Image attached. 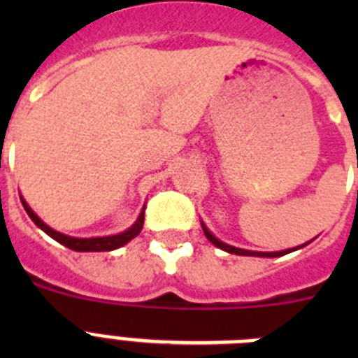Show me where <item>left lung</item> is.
Here are the masks:
<instances>
[{
    "instance_id": "1",
    "label": "left lung",
    "mask_w": 358,
    "mask_h": 358,
    "mask_svg": "<svg viewBox=\"0 0 358 358\" xmlns=\"http://www.w3.org/2000/svg\"><path fill=\"white\" fill-rule=\"evenodd\" d=\"M202 224V231H204V235H206V238L210 240L213 245H217L218 249H222V251L226 252H231V255H240V256H262V258H276V256H283V255H289V252L292 251H297V249L305 248L306 243H303V245H299V248H294V249H285V251H276V252H258V251H248V249H240V248H233V245H229V243H224L220 242V240L217 238V236L211 233L210 229H208L206 226H204V222Z\"/></svg>"
}]
</instances>
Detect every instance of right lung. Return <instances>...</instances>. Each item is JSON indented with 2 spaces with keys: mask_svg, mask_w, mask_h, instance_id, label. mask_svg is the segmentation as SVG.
Segmentation results:
<instances>
[{
  "mask_svg": "<svg viewBox=\"0 0 358 358\" xmlns=\"http://www.w3.org/2000/svg\"><path fill=\"white\" fill-rule=\"evenodd\" d=\"M21 202H23V208L27 210L28 217L36 222L37 227H41V229L46 233L48 236H52L53 240H57L59 243H62V245H66L68 249H73V251H80V252H96V251H115V249L122 248V245H125L127 242H131L134 236L140 235L141 227H143V220H145V208L141 210L140 217H138V220H136L134 224H132L131 227H129L127 231H123V233H118V235H110V236H96V238H75V236H68L64 235V233H59V231L52 229L50 226H46V224L41 220L39 217H37L34 211H31V208L28 206L27 201H24L23 197H21Z\"/></svg>",
  "mask_w": 358,
  "mask_h": 358,
  "instance_id": "right-lung-1",
  "label": "right lung"
}]
</instances>
